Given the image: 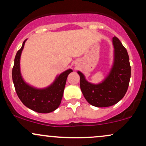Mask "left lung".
<instances>
[{
	"mask_svg": "<svg viewBox=\"0 0 146 146\" xmlns=\"http://www.w3.org/2000/svg\"><path fill=\"white\" fill-rule=\"evenodd\" d=\"M113 61L110 72L100 83L93 84L86 80L78 71L80 88L86 101L93 106L106 108L116 104L125 95L131 78V65L126 48L120 40L112 38Z\"/></svg>",
	"mask_w": 146,
	"mask_h": 146,
	"instance_id": "left-lung-1",
	"label": "left lung"
}]
</instances>
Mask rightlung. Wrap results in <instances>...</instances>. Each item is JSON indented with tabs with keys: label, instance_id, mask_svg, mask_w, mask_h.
Listing matches in <instances>:
<instances>
[{
	"label": "right lung",
	"instance_id": "add662e5",
	"mask_svg": "<svg viewBox=\"0 0 146 146\" xmlns=\"http://www.w3.org/2000/svg\"><path fill=\"white\" fill-rule=\"evenodd\" d=\"M17 51L14 60L12 70V79L15 91L22 103L33 111L47 113L54 111L59 107L68 74L73 70L68 68L56 77L55 80L48 86L38 88L26 83L22 78L20 70V58L26 41Z\"/></svg>",
	"mask_w": 146,
	"mask_h": 146
}]
</instances>
